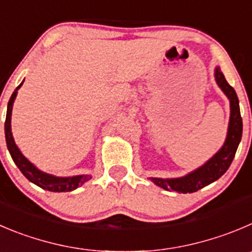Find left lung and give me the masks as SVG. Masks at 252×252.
Returning <instances> with one entry per match:
<instances>
[{
    "label": "left lung",
    "mask_w": 252,
    "mask_h": 252,
    "mask_svg": "<svg viewBox=\"0 0 252 252\" xmlns=\"http://www.w3.org/2000/svg\"><path fill=\"white\" fill-rule=\"evenodd\" d=\"M215 79H217L218 85L230 100L229 130H227L224 146L220 148V151L214 157L208 160L204 166L187 176L173 179L151 178V181L160 188L166 189V190H176L179 193H193V191L199 190L208 184L219 179L227 171L232 159L235 157L236 150H238V146L241 141V135H243V119L240 115L238 95H236L234 88L230 86L225 80L224 74L220 71L219 68L215 69Z\"/></svg>",
    "instance_id": "left-lung-1"
}]
</instances>
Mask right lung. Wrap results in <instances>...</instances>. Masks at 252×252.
Listing matches in <instances>:
<instances>
[{
	"label": "right lung",
	"instance_id": "right-lung-1",
	"mask_svg": "<svg viewBox=\"0 0 252 252\" xmlns=\"http://www.w3.org/2000/svg\"><path fill=\"white\" fill-rule=\"evenodd\" d=\"M25 81V80H23ZM22 83L17 86V89L12 94L11 99H9L8 105H7V115H6V122H4V135H6V143L7 148H8L9 153H11V157L13 159V162L16 163V166L20 168V171L22 172L23 176L31 181L32 183L37 184L40 188L45 189V190L50 191H71L74 189L78 188L79 186L85 183L86 181L92 178V176L85 174V176H75V177H65V178H62V177H54L52 174H47L44 172L39 171V169L35 168L30 160L25 157V156L21 153V151L18 150V147L16 146L13 140V136H12L11 131V115H12V106H13V101L17 96V90L22 86Z\"/></svg>",
	"mask_w": 252,
	"mask_h": 252
}]
</instances>
